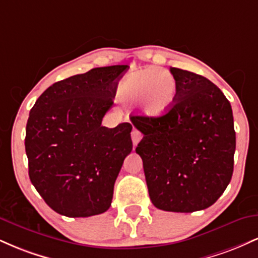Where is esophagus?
Wrapping results in <instances>:
<instances>
[{
  "instance_id": "obj_1",
  "label": "esophagus",
  "mask_w": 258,
  "mask_h": 258,
  "mask_svg": "<svg viewBox=\"0 0 258 258\" xmlns=\"http://www.w3.org/2000/svg\"><path fill=\"white\" fill-rule=\"evenodd\" d=\"M131 137H132V142H133V144H137L139 141H141L142 139V137H143V135H142L141 132L138 131L137 128H133V131H132V133H131Z\"/></svg>"
}]
</instances>
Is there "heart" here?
Masks as SVG:
<instances>
[{
  "label": "heart",
  "instance_id": "obj_1",
  "mask_svg": "<svg viewBox=\"0 0 258 258\" xmlns=\"http://www.w3.org/2000/svg\"><path fill=\"white\" fill-rule=\"evenodd\" d=\"M177 82L168 70L144 68L126 76L119 86L121 98L137 103L143 114L158 116L171 108L176 98Z\"/></svg>",
  "mask_w": 258,
  "mask_h": 258
}]
</instances>
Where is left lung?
<instances>
[{
    "label": "left lung",
    "instance_id": "obj_1",
    "mask_svg": "<svg viewBox=\"0 0 258 258\" xmlns=\"http://www.w3.org/2000/svg\"><path fill=\"white\" fill-rule=\"evenodd\" d=\"M176 98L158 117L131 116L143 133L136 153L154 206L194 212L217 201L232 179L235 131L229 100L210 80L170 68Z\"/></svg>",
    "mask_w": 258,
    "mask_h": 258
}]
</instances>
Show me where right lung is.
Wrapping results in <instances>:
<instances>
[{"label":"right lung","mask_w":258,"mask_h":258,"mask_svg":"<svg viewBox=\"0 0 258 258\" xmlns=\"http://www.w3.org/2000/svg\"><path fill=\"white\" fill-rule=\"evenodd\" d=\"M127 65L94 68L49 86L26 123L29 177L46 204L67 217H90L111 205L114 184L132 152V125L102 120Z\"/></svg>","instance_id":"obj_1"}]
</instances>
